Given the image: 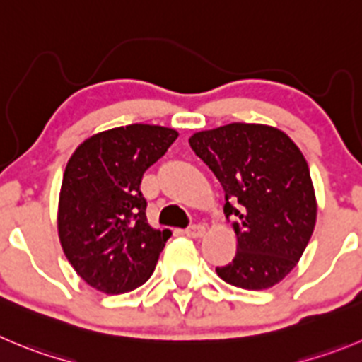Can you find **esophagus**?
<instances>
[{
  "instance_id": "34e87169",
  "label": "esophagus",
  "mask_w": 362,
  "mask_h": 362,
  "mask_svg": "<svg viewBox=\"0 0 362 362\" xmlns=\"http://www.w3.org/2000/svg\"><path fill=\"white\" fill-rule=\"evenodd\" d=\"M205 234V227L204 225H191L189 228H185V235L192 239H198V238H204Z\"/></svg>"
}]
</instances>
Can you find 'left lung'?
<instances>
[{"label": "left lung", "instance_id": "obj_1", "mask_svg": "<svg viewBox=\"0 0 362 362\" xmlns=\"http://www.w3.org/2000/svg\"><path fill=\"white\" fill-rule=\"evenodd\" d=\"M225 191L238 235L232 262L216 268L235 288L261 291L289 275L316 223V197L302 151L282 130L230 123L189 137Z\"/></svg>", "mask_w": 362, "mask_h": 362}]
</instances>
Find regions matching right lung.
I'll return each mask as SVG.
<instances>
[{"instance_id":"obj_1","label":"right lung","mask_w":362,"mask_h":362,"mask_svg":"<svg viewBox=\"0 0 362 362\" xmlns=\"http://www.w3.org/2000/svg\"><path fill=\"white\" fill-rule=\"evenodd\" d=\"M178 132L128 124L83 141L66 165L59 200V238L67 261L90 288L121 295L153 273L170 230L146 221L144 171Z\"/></svg>"}]
</instances>
